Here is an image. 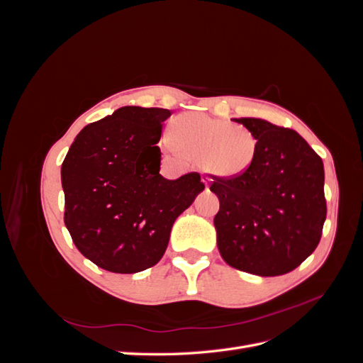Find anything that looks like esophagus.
<instances>
[{"label": "esophagus", "instance_id": "esophagus-1", "mask_svg": "<svg viewBox=\"0 0 363 363\" xmlns=\"http://www.w3.org/2000/svg\"><path fill=\"white\" fill-rule=\"evenodd\" d=\"M201 182L204 183V188H206V189H208V186H211V179H208L206 174H203V175H201Z\"/></svg>", "mask_w": 363, "mask_h": 363}]
</instances>
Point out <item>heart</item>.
<instances>
[{"label": "heart", "mask_w": 363, "mask_h": 363, "mask_svg": "<svg viewBox=\"0 0 363 363\" xmlns=\"http://www.w3.org/2000/svg\"><path fill=\"white\" fill-rule=\"evenodd\" d=\"M164 148L182 151L186 157L201 162L204 169L224 179L244 175L256 160L257 138L245 127L203 113H183L172 121L171 138Z\"/></svg>", "instance_id": "b5f03b06"}]
</instances>
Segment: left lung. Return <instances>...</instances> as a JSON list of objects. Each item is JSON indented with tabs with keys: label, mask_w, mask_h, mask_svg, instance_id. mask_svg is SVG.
Masks as SVG:
<instances>
[{
	"label": "left lung",
	"mask_w": 363,
	"mask_h": 363,
	"mask_svg": "<svg viewBox=\"0 0 363 363\" xmlns=\"http://www.w3.org/2000/svg\"><path fill=\"white\" fill-rule=\"evenodd\" d=\"M257 138L252 167L216 179V245L230 267L260 277L286 274L309 257L327 215L324 164L295 130L260 118H233Z\"/></svg>",
	"instance_id": "obj_1"
}]
</instances>
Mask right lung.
Masks as SVG:
<instances>
[{
	"label": "right lung",
	"instance_id": "right-lung-1",
	"mask_svg": "<svg viewBox=\"0 0 363 363\" xmlns=\"http://www.w3.org/2000/svg\"><path fill=\"white\" fill-rule=\"evenodd\" d=\"M168 108L124 106L86 125L62 163L65 225L100 268L135 274L162 259L171 228L204 184L199 172L168 180L157 142Z\"/></svg>",
	"mask_w": 363,
	"mask_h": 363
}]
</instances>
